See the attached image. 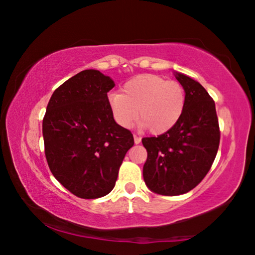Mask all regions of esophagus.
<instances>
[{
	"label": "esophagus",
	"mask_w": 255,
	"mask_h": 255,
	"mask_svg": "<svg viewBox=\"0 0 255 255\" xmlns=\"http://www.w3.org/2000/svg\"><path fill=\"white\" fill-rule=\"evenodd\" d=\"M140 140H142V138H140L139 136L134 135V142H135V144H139V143H140Z\"/></svg>",
	"instance_id": "esophagus-1"
}]
</instances>
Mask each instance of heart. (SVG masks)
Segmentation results:
<instances>
[{
	"label": "heart",
	"mask_w": 255,
	"mask_h": 255,
	"mask_svg": "<svg viewBox=\"0 0 255 255\" xmlns=\"http://www.w3.org/2000/svg\"><path fill=\"white\" fill-rule=\"evenodd\" d=\"M112 118L123 128H131L138 116L140 126L153 135L171 129L185 108V91L179 83L156 75H140L108 96Z\"/></svg>",
	"instance_id": "obj_1"
}]
</instances>
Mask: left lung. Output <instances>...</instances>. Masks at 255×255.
<instances>
[{"mask_svg": "<svg viewBox=\"0 0 255 255\" xmlns=\"http://www.w3.org/2000/svg\"><path fill=\"white\" fill-rule=\"evenodd\" d=\"M175 76L185 91L183 115L164 134L142 139L147 151L145 184L152 192L167 196L185 194L201 183L220 142L215 101L191 77L179 72Z\"/></svg>", "mask_w": 255, "mask_h": 255, "instance_id": "8db88e82", "label": "left lung"}]
</instances>
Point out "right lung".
I'll use <instances>...</instances> for the list:
<instances>
[{"instance_id":"add662e5","label":"right lung","mask_w":255,"mask_h":255,"mask_svg":"<svg viewBox=\"0 0 255 255\" xmlns=\"http://www.w3.org/2000/svg\"><path fill=\"white\" fill-rule=\"evenodd\" d=\"M110 77L80 71L52 94L43 119L45 156L55 179L80 199H99L116 185L134 137L112 118Z\"/></svg>"}]
</instances>
